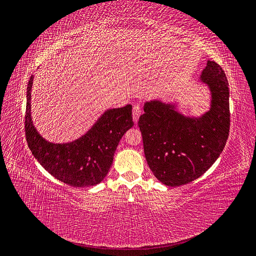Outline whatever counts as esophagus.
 Instances as JSON below:
<instances>
[{
    "instance_id": "esophagus-1",
    "label": "esophagus",
    "mask_w": 256,
    "mask_h": 256,
    "mask_svg": "<svg viewBox=\"0 0 256 256\" xmlns=\"http://www.w3.org/2000/svg\"><path fill=\"white\" fill-rule=\"evenodd\" d=\"M141 112H142L141 106L138 104H134L132 108V118H134V122H138V118H140V115H141Z\"/></svg>"
}]
</instances>
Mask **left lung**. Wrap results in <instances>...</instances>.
Listing matches in <instances>:
<instances>
[{
	"label": "left lung",
	"instance_id": "1",
	"mask_svg": "<svg viewBox=\"0 0 256 256\" xmlns=\"http://www.w3.org/2000/svg\"><path fill=\"white\" fill-rule=\"evenodd\" d=\"M200 81L212 92V106L202 118H184L173 104L146 102L140 116L145 158L157 180L171 187L202 176L218 159L230 132V92L223 69L208 60Z\"/></svg>",
	"mask_w": 256,
	"mask_h": 256
}]
</instances>
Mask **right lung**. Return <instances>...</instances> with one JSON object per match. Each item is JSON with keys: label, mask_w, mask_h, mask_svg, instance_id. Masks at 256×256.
<instances>
[{"label": "right lung", "mask_w": 256, "mask_h": 256, "mask_svg": "<svg viewBox=\"0 0 256 256\" xmlns=\"http://www.w3.org/2000/svg\"><path fill=\"white\" fill-rule=\"evenodd\" d=\"M26 88V138L33 156L60 182L76 188L95 186L106 176L122 136L134 126L132 106L106 111L88 132L66 144H53L37 132L30 118V90Z\"/></svg>", "instance_id": "obj_1"}]
</instances>
